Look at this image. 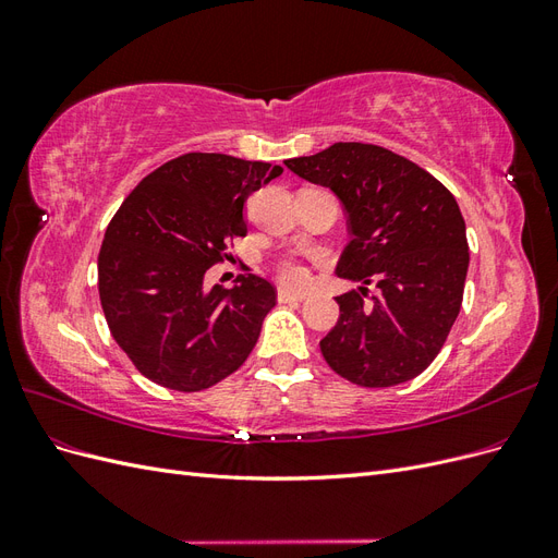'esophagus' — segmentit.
I'll use <instances>...</instances> for the list:
<instances>
[{"instance_id":"esophagus-1","label":"esophagus","mask_w":558,"mask_h":558,"mask_svg":"<svg viewBox=\"0 0 558 558\" xmlns=\"http://www.w3.org/2000/svg\"><path fill=\"white\" fill-rule=\"evenodd\" d=\"M277 300H279V302H302V300H307V293H293V291L279 289Z\"/></svg>"}]
</instances>
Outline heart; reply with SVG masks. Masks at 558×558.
I'll return each instance as SVG.
<instances>
[{"mask_svg":"<svg viewBox=\"0 0 558 558\" xmlns=\"http://www.w3.org/2000/svg\"><path fill=\"white\" fill-rule=\"evenodd\" d=\"M275 275L283 286H291V289H300V286L307 283V267L293 256L279 258L275 263Z\"/></svg>","mask_w":558,"mask_h":558,"instance_id":"heart-1","label":"heart"}]
</instances>
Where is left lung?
<instances>
[{
	"label": "left lung",
	"mask_w": 558,
	"mask_h": 558,
	"mask_svg": "<svg viewBox=\"0 0 558 558\" xmlns=\"http://www.w3.org/2000/svg\"><path fill=\"white\" fill-rule=\"evenodd\" d=\"M286 167L342 199L351 244L337 277L365 283L335 298L340 318L320 340L326 363L365 388L418 377L463 302L470 253L453 195L424 167L375 144L337 142ZM369 282L380 293L367 301Z\"/></svg>",
	"instance_id": "1"
}]
</instances>
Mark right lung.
I'll use <instances>...</instances> for the list:
<instances>
[{"instance_id":"add662e5","label":"right lung","mask_w":558,"mask_h":558,"mask_svg":"<svg viewBox=\"0 0 558 558\" xmlns=\"http://www.w3.org/2000/svg\"><path fill=\"white\" fill-rule=\"evenodd\" d=\"M283 170L223 154H185L144 177L107 226L97 289L107 326L132 365L158 386L195 393L240 369L275 307L258 275L234 289L207 269L246 238L244 202Z\"/></svg>"}]
</instances>
